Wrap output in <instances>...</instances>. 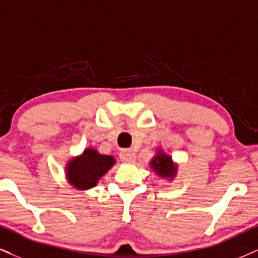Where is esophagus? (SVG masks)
<instances>
[{
  "instance_id": "obj_1",
  "label": "esophagus",
  "mask_w": 258,
  "mask_h": 258,
  "mask_svg": "<svg viewBox=\"0 0 258 258\" xmlns=\"http://www.w3.org/2000/svg\"><path fill=\"white\" fill-rule=\"evenodd\" d=\"M120 160L124 161V163H133L135 160V153L133 149H123L119 153Z\"/></svg>"
}]
</instances>
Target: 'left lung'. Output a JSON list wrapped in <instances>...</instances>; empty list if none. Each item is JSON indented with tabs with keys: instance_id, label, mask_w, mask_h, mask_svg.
Listing matches in <instances>:
<instances>
[{
	"instance_id": "8db88e82",
	"label": "left lung",
	"mask_w": 258,
	"mask_h": 258,
	"mask_svg": "<svg viewBox=\"0 0 258 258\" xmlns=\"http://www.w3.org/2000/svg\"><path fill=\"white\" fill-rule=\"evenodd\" d=\"M149 167L161 179L172 182L178 173V164L174 163L172 157L164 152L161 147H158L154 157L149 161Z\"/></svg>"
}]
</instances>
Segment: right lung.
I'll use <instances>...</instances> for the list:
<instances>
[{
	"mask_svg": "<svg viewBox=\"0 0 258 258\" xmlns=\"http://www.w3.org/2000/svg\"><path fill=\"white\" fill-rule=\"evenodd\" d=\"M114 164L116 159L112 155L100 154L94 147H87L67 161L64 177L74 189L86 191L97 186Z\"/></svg>",
	"mask_w": 258,
	"mask_h": 258,
	"instance_id": "add662e5",
	"label": "right lung"
}]
</instances>
